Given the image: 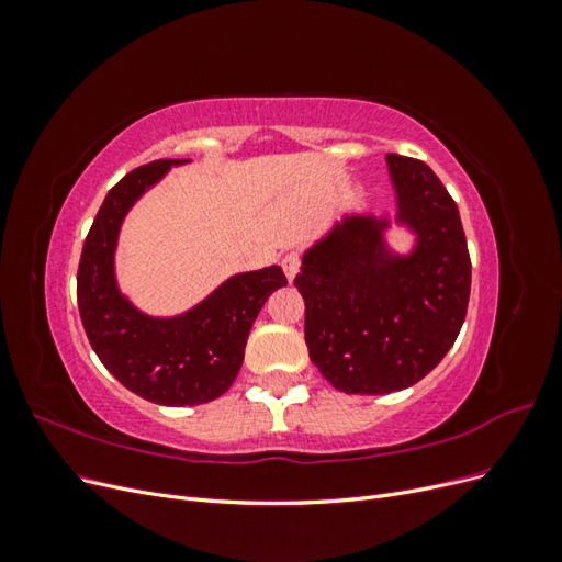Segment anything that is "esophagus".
Returning <instances> with one entry per match:
<instances>
[{
	"label": "esophagus",
	"mask_w": 562,
	"mask_h": 562,
	"mask_svg": "<svg viewBox=\"0 0 562 562\" xmlns=\"http://www.w3.org/2000/svg\"><path fill=\"white\" fill-rule=\"evenodd\" d=\"M300 252H295V250H291V252H285L283 258H281V267H283V271H285V277H288V281H293L295 279V274L300 271Z\"/></svg>",
	"instance_id": "34e87169"
}]
</instances>
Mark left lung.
I'll use <instances>...</instances> for the list:
<instances>
[{
  "instance_id": "left-lung-1",
  "label": "left lung",
  "mask_w": 562,
  "mask_h": 562,
  "mask_svg": "<svg viewBox=\"0 0 562 562\" xmlns=\"http://www.w3.org/2000/svg\"><path fill=\"white\" fill-rule=\"evenodd\" d=\"M398 217L419 241L389 255L372 217H347L304 252L295 285L304 297L310 359L345 394L382 396L419 382L454 345L467 318L471 258L454 199L431 168L386 155Z\"/></svg>"
}]
</instances>
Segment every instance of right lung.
Here are the masks:
<instances>
[{"label":"right lung","instance_id":"add662e5","mask_svg":"<svg viewBox=\"0 0 562 562\" xmlns=\"http://www.w3.org/2000/svg\"><path fill=\"white\" fill-rule=\"evenodd\" d=\"M184 161L159 159L119 180L93 220L77 269L79 316L98 359L133 394L171 407L225 394L239 375L252 321L288 283L279 267L248 271L178 318H149L119 295L112 265L119 225L166 168Z\"/></svg>","mask_w":562,"mask_h":562}]
</instances>
